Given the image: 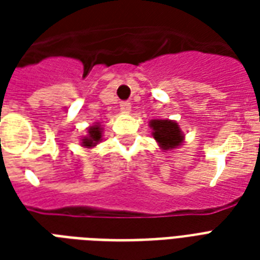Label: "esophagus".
Here are the masks:
<instances>
[{
  "mask_svg": "<svg viewBox=\"0 0 260 260\" xmlns=\"http://www.w3.org/2000/svg\"><path fill=\"white\" fill-rule=\"evenodd\" d=\"M120 109L125 113H129L131 112V102L129 101H121L120 102Z\"/></svg>",
  "mask_w": 260,
  "mask_h": 260,
  "instance_id": "34e87169",
  "label": "esophagus"
}]
</instances>
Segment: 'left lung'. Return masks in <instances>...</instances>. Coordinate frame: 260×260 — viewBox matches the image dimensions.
I'll list each match as a JSON object with an SVG mask.
<instances>
[{"instance_id": "left-lung-1", "label": "left lung", "mask_w": 260, "mask_h": 260, "mask_svg": "<svg viewBox=\"0 0 260 260\" xmlns=\"http://www.w3.org/2000/svg\"><path fill=\"white\" fill-rule=\"evenodd\" d=\"M152 136L162 150H174L183 143V134L178 122L173 120H151Z\"/></svg>"}]
</instances>
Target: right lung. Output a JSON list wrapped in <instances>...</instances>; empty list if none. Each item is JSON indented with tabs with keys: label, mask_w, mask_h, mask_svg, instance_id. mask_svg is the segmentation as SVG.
<instances>
[{
	"label": "right lung",
	"mask_w": 260,
	"mask_h": 260,
	"mask_svg": "<svg viewBox=\"0 0 260 260\" xmlns=\"http://www.w3.org/2000/svg\"><path fill=\"white\" fill-rule=\"evenodd\" d=\"M102 140V128L100 124H95V125L89 126L87 129V136L82 139V143L81 146L86 147V148H91V147L97 146L98 143Z\"/></svg>",
	"instance_id": "add662e5"
}]
</instances>
